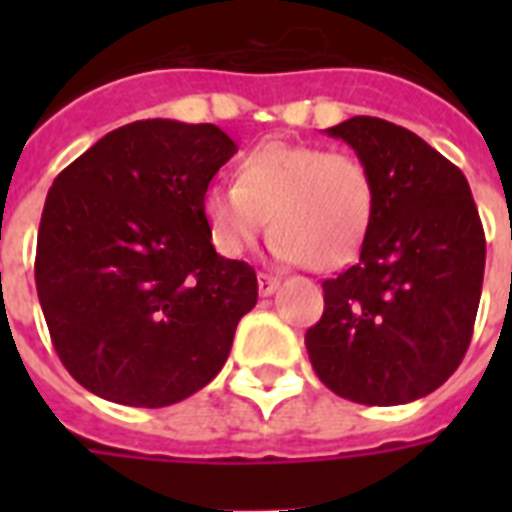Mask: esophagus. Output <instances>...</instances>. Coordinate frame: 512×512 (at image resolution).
Listing matches in <instances>:
<instances>
[{
  "instance_id": "1",
  "label": "esophagus",
  "mask_w": 512,
  "mask_h": 512,
  "mask_svg": "<svg viewBox=\"0 0 512 512\" xmlns=\"http://www.w3.org/2000/svg\"><path fill=\"white\" fill-rule=\"evenodd\" d=\"M276 289H279V279H276V276H271V273H260V276H257V292H260V295L268 297L273 295Z\"/></svg>"
}]
</instances>
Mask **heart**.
<instances>
[{"label": "heart", "instance_id": "b5f03b06", "mask_svg": "<svg viewBox=\"0 0 512 512\" xmlns=\"http://www.w3.org/2000/svg\"><path fill=\"white\" fill-rule=\"evenodd\" d=\"M374 207L377 188L361 159L284 140L252 148L236 183L212 185L201 199L220 255L241 257L271 225L273 255L311 271H335L358 255Z\"/></svg>", "mask_w": 512, "mask_h": 512}]
</instances>
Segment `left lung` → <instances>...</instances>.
<instances>
[{
	"mask_svg": "<svg viewBox=\"0 0 512 512\" xmlns=\"http://www.w3.org/2000/svg\"><path fill=\"white\" fill-rule=\"evenodd\" d=\"M377 188L361 255L324 287L305 332L319 380L366 406L409 404L441 388L473 337L486 239L470 185L414 132L374 116L329 127Z\"/></svg>",
	"mask_w": 512,
	"mask_h": 512,
	"instance_id": "8db88e82",
	"label": "left lung"
}]
</instances>
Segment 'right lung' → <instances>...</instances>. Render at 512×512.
Instances as JSON below:
<instances>
[{"mask_svg": "<svg viewBox=\"0 0 512 512\" xmlns=\"http://www.w3.org/2000/svg\"><path fill=\"white\" fill-rule=\"evenodd\" d=\"M236 151L215 124L146 119L55 177L36 292L60 361L95 396L156 409L223 369L257 276L217 255L201 199Z\"/></svg>", "mask_w": 512, "mask_h": 512, "instance_id": "add662e5", "label": "right lung"}]
</instances>
